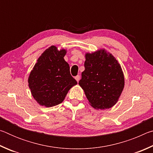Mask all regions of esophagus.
Segmentation results:
<instances>
[{"label": "esophagus", "instance_id": "1", "mask_svg": "<svg viewBox=\"0 0 153 153\" xmlns=\"http://www.w3.org/2000/svg\"><path fill=\"white\" fill-rule=\"evenodd\" d=\"M79 78H80V76H79V75H77V76H76V77H75V79H76V81L78 82L79 80Z\"/></svg>", "mask_w": 153, "mask_h": 153}]
</instances>
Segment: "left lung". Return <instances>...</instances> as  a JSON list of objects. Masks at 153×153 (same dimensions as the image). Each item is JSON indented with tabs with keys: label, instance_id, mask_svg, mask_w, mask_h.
I'll return each mask as SVG.
<instances>
[{
	"label": "left lung",
	"instance_id": "1",
	"mask_svg": "<svg viewBox=\"0 0 153 153\" xmlns=\"http://www.w3.org/2000/svg\"><path fill=\"white\" fill-rule=\"evenodd\" d=\"M79 84L90 105L105 109L116 104L123 91L124 77L120 65L105 50L87 53Z\"/></svg>",
	"mask_w": 153,
	"mask_h": 153
}]
</instances>
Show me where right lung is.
I'll return each mask as SVG.
<instances>
[{"label": "right lung", "instance_id": "add662e5", "mask_svg": "<svg viewBox=\"0 0 153 153\" xmlns=\"http://www.w3.org/2000/svg\"><path fill=\"white\" fill-rule=\"evenodd\" d=\"M66 51L51 46L38 58L28 83L33 97L40 105L51 107L63 101L67 92L77 82L71 76L63 57Z\"/></svg>", "mask_w": 153, "mask_h": 153}]
</instances>
